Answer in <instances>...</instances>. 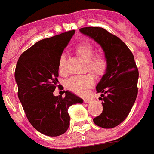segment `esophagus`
I'll return each mask as SVG.
<instances>
[{"instance_id": "1", "label": "esophagus", "mask_w": 154, "mask_h": 154, "mask_svg": "<svg viewBox=\"0 0 154 154\" xmlns=\"http://www.w3.org/2000/svg\"><path fill=\"white\" fill-rule=\"evenodd\" d=\"M92 99H90V98H85V99H84V102H85V103H91V102H92Z\"/></svg>"}]
</instances>
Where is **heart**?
I'll return each mask as SVG.
<instances>
[{
  "instance_id": "obj_1",
  "label": "heart",
  "mask_w": 154,
  "mask_h": 154,
  "mask_svg": "<svg viewBox=\"0 0 154 154\" xmlns=\"http://www.w3.org/2000/svg\"><path fill=\"white\" fill-rule=\"evenodd\" d=\"M75 52L84 62H85V70L92 73L96 78L104 75L107 69V60L103 54H95V49L88 42H81L75 47ZM58 68L60 73L66 71V56L61 55L59 58ZM94 83L92 75L74 76L67 81V87L69 90L79 95H84Z\"/></svg>"
}]
</instances>
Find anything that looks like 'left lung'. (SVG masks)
<instances>
[{
  "mask_svg": "<svg viewBox=\"0 0 154 154\" xmlns=\"http://www.w3.org/2000/svg\"><path fill=\"white\" fill-rule=\"evenodd\" d=\"M79 31L97 42L107 60V69L97 85L103 112L94 119L97 126L110 129L127 117L138 94L139 70L131 51L118 37L98 27H85Z\"/></svg>",
  "mask_w": 154,
  "mask_h": 154,
  "instance_id": "1",
  "label": "left lung"
}]
</instances>
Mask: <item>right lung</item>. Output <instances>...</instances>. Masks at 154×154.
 Masks as SVG:
<instances>
[{"instance_id":"1","label":"right lung","mask_w":154,"mask_h":154,"mask_svg":"<svg viewBox=\"0 0 154 154\" xmlns=\"http://www.w3.org/2000/svg\"><path fill=\"white\" fill-rule=\"evenodd\" d=\"M75 32L70 30L36 42L22 53L15 68L18 97L27 118L48 136L64 134L69 125L68 108L83 103L69 91L65 97L53 95L58 83L59 58Z\"/></svg>"}]
</instances>
